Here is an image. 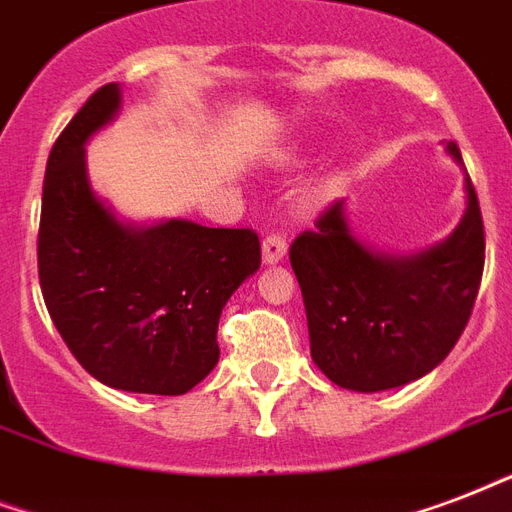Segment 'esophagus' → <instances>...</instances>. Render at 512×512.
<instances>
[{
  "label": "esophagus",
  "instance_id": "34e87169",
  "mask_svg": "<svg viewBox=\"0 0 512 512\" xmlns=\"http://www.w3.org/2000/svg\"><path fill=\"white\" fill-rule=\"evenodd\" d=\"M284 255H287V239H284L282 233H271V236H265L263 239V263L265 265L282 263Z\"/></svg>",
  "mask_w": 512,
  "mask_h": 512
}]
</instances>
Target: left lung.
Masks as SVG:
<instances>
[{
  "instance_id": "1",
  "label": "left lung",
  "mask_w": 512,
  "mask_h": 512,
  "mask_svg": "<svg viewBox=\"0 0 512 512\" xmlns=\"http://www.w3.org/2000/svg\"><path fill=\"white\" fill-rule=\"evenodd\" d=\"M446 150L464 166L454 142ZM464 190L467 209L454 233L416 255L362 244L343 201L292 241L311 360L333 384L354 392L395 389L427 376L454 349L473 314L486 257L481 206L467 171Z\"/></svg>"
}]
</instances>
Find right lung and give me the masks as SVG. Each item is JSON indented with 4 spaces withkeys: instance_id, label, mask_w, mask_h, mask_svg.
<instances>
[{
    "instance_id": "right-lung-1",
    "label": "right lung",
    "mask_w": 512,
    "mask_h": 512,
    "mask_svg": "<svg viewBox=\"0 0 512 512\" xmlns=\"http://www.w3.org/2000/svg\"><path fill=\"white\" fill-rule=\"evenodd\" d=\"M117 109L120 85L99 88L50 150L39 287L69 351L101 384L185 395L220 360V314L260 268V239L249 228H204L190 220H117L85 169V142Z\"/></svg>"
}]
</instances>
